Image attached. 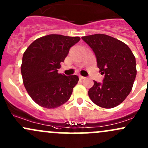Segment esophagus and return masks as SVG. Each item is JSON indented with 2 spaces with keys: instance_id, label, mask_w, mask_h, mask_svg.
<instances>
[{
  "instance_id": "34e87169",
  "label": "esophagus",
  "mask_w": 148,
  "mask_h": 148,
  "mask_svg": "<svg viewBox=\"0 0 148 148\" xmlns=\"http://www.w3.org/2000/svg\"><path fill=\"white\" fill-rule=\"evenodd\" d=\"M79 79H80L81 80H82V79H86V77H82V76H79Z\"/></svg>"
}]
</instances>
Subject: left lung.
I'll use <instances>...</instances> for the list:
<instances>
[{
	"label": "left lung",
	"instance_id": "obj_1",
	"mask_svg": "<svg viewBox=\"0 0 148 148\" xmlns=\"http://www.w3.org/2000/svg\"><path fill=\"white\" fill-rule=\"evenodd\" d=\"M82 38L93 50L100 74L105 75L102 84L93 81L89 98L101 108L116 107L132 90L137 73L134 55L126 43L108 35L97 34Z\"/></svg>",
	"mask_w": 148,
	"mask_h": 148
}]
</instances>
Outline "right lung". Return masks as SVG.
Returning a JSON list of instances; mask_svg holds the SVG:
<instances>
[{"label": "right lung", "mask_w": 148, "mask_h": 148, "mask_svg": "<svg viewBox=\"0 0 148 148\" xmlns=\"http://www.w3.org/2000/svg\"><path fill=\"white\" fill-rule=\"evenodd\" d=\"M79 40L78 36L47 35L35 40L24 53L21 65L24 86L40 107L58 108L70 98L79 77L58 74V71L69 48Z\"/></svg>", "instance_id": "1"}]
</instances>
